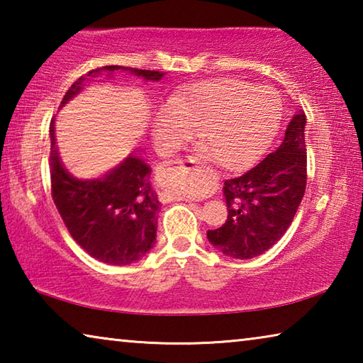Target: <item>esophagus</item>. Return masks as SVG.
Returning <instances> with one entry per match:
<instances>
[{"label": "esophagus", "instance_id": "34e87169", "mask_svg": "<svg viewBox=\"0 0 363 363\" xmlns=\"http://www.w3.org/2000/svg\"><path fill=\"white\" fill-rule=\"evenodd\" d=\"M195 168H200V162L196 158H192V157H187L186 160H174V162H171V163L167 164V169H169V171L171 169H173V171L182 169V171H186V173H189V171H192ZM160 196H162L163 201L173 200V196L164 195V194H162Z\"/></svg>", "mask_w": 363, "mask_h": 363}]
</instances>
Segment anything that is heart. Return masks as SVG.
Segmentation results:
<instances>
[{"instance_id":"obj_1","label":"heart","mask_w":363,"mask_h":363,"mask_svg":"<svg viewBox=\"0 0 363 363\" xmlns=\"http://www.w3.org/2000/svg\"><path fill=\"white\" fill-rule=\"evenodd\" d=\"M281 99L269 86L219 79L176 96L155 118V136L164 145H181L201 134L206 157L224 169L248 167L274 136ZM196 195V194H195Z\"/></svg>"}]
</instances>
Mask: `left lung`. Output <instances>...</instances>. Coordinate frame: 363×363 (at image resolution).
<instances>
[{
	"label": "left lung",
	"instance_id": "1",
	"mask_svg": "<svg viewBox=\"0 0 363 363\" xmlns=\"http://www.w3.org/2000/svg\"><path fill=\"white\" fill-rule=\"evenodd\" d=\"M306 115L298 110L284 143L247 173L224 182L229 216L208 230L214 248L233 259H251L272 248L290 227L306 190Z\"/></svg>",
	"mask_w": 363,
	"mask_h": 363
}]
</instances>
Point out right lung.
Masks as SVG:
<instances>
[{
  "label": "right lung",
  "instance_id": "right-lung-1",
  "mask_svg": "<svg viewBox=\"0 0 363 363\" xmlns=\"http://www.w3.org/2000/svg\"><path fill=\"white\" fill-rule=\"evenodd\" d=\"M126 72L143 82H160L167 73L107 65L79 77L67 91L62 106L82 93L86 82L101 77L112 79ZM51 136L52 200L64 224L79 247L97 261L110 266H128L144 257L155 245L157 213L162 208L152 189V169L136 153L97 177H77L64 167L56 147L54 125Z\"/></svg>",
  "mask_w": 363,
  "mask_h": 363
}]
</instances>
